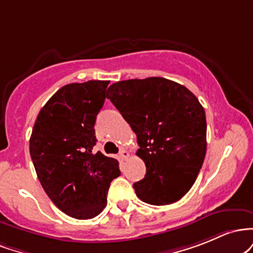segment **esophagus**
<instances>
[{
  "label": "esophagus",
  "instance_id": "1",
  "mask_svg": "<svg viewBox=\"0 0 253 253\" xmlns=\"http://www.w3.org/2000/svg\"><path fill=\"white\" fill-rule=\"evenodd\" d=\"M119 157L123 159V160H126V159L129 158V152L126 149H122L121 152H119Z\"/></svg>",
  "mask_w": 253,
  "mask_h": 253
}]
</instances>
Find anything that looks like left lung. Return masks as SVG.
I'll return each mask as SVG.
<instances>
[{"instance_id":"left-lung-1","label":"left lung","mask_w":253,"mask_h":253,"mask_svg":"<svg viewBox=\"0 0 253 253\" xmlns=\"http://www.w3.org/2000/svg\"><path fill=\"white\" fill-rule=\"evenodd\" d=\"M107 98L137 136L146 175L136 196L153 206L179 201L191 189L207 152V121L192 92L164 78L118 81Z\"/></svg>"}]
</instances>
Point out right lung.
Segmentation results:
<instances>
[{
    "label": "right lung",
    "mask_w": 253,
    "mask_h": 253,
    "mask_svg": "<svg viewBox=\"0 0 253 253\" xmlns=\"http://www.w3.org/2000/svg\"><path fill=\"white\" fill-rule=\"evenodd\" d=\"M110 81L90 80L59 88L42 106L30 153L42 189L53 204L79 220L95 217L107 204L118 161L94 152V124Z\"/></svg>",
    "instance_id": "obj_1"
}]
</instances>
